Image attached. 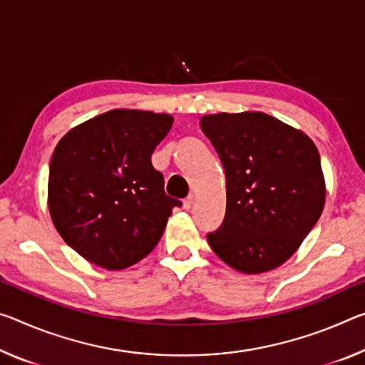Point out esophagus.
Here are the masks:
<instances>
[{"instance_id": "34e87169", "label": "esophagus", "mask_w": 365, "mask_h": 365, "mask_svg": "<svg viewBox=\"0 0 365 365\" xmlns=\"http://www.w3.org/2000/svg\"><path fill=\"white\" fill-rule=\"evenodd\" d=\"M193 203H195V196L193 195H188L187 198L183 200V210H192V206H193Z\"/></svg>"}]
</instances>
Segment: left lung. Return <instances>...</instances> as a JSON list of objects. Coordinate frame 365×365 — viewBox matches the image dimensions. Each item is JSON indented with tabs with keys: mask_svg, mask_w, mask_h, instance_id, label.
Here are the masks:
<instances>
[{
	"mask_svg": "<svg viewBox=\"0 0 365 365\" xmlns=\"http://www.w3.org/2000/svg\"><path fill=\"white\" fill-rule=\"evenodd\" d=\"M225 170L227 207L207 244L225 264L259 274L286 263L325 206V177L314 141L263 112L201 118Z\"/></svg>",
	"mask_w": 365,
	"mask_h": 365,
	"instance_id": "left-lung-1",
	"label": "left lung"
}]
</instances>
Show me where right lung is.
Listing matches in <instances>:
<instances>
[{"label": "right lung", "mask_w": 365, "mask_h": 365, "mask_svg": "<svg viewBox=\"0 0 365 365\" xmlns=\"http://www.w3.org/2000/svg\"><path fill=\"white\" fill-rule=\"evenodd\" d=\"M169 113L115 108L69 130L50 160L48 211L81 257L125 269L158 245L178 200L165 195L151 154L172 126Z\"/></svg>", "instance_id": "add662e5"}]
</instances>
